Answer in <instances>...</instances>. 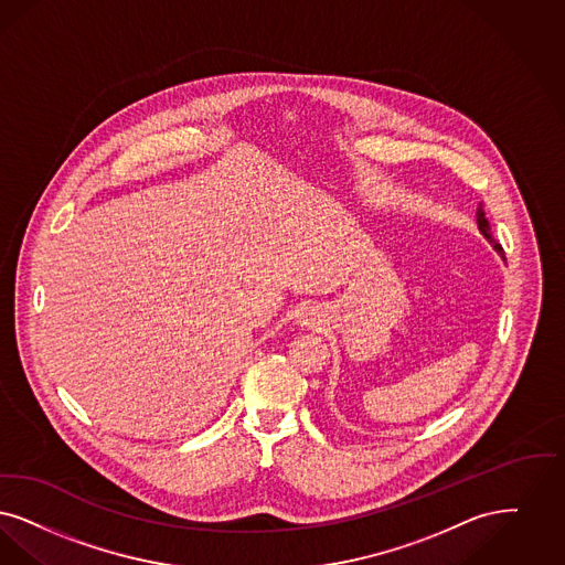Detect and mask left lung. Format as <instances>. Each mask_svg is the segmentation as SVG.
<instances>
[{
  "label": "left lung",
  "mask_w": 565,
  "mask_h": 565,
  "mask_svg": "<svg viewBox=\"0 0 565 565\" xmlns=\"http://www.w3.org/2000/svg\"><path fill=\"white\" fill-rule=\"evenodd\" d=\"M477 223H479V230H481V234H483V236L490 241L491 246H493V248H495V250L502 255V253H504V250H502V245H498V243L493 241V236H491L490 221L486 220V213H483V209H481V206L477 209Z\"/></svg>",
  "instance_id": "obj_1"
}]
</instances>
